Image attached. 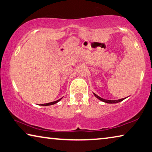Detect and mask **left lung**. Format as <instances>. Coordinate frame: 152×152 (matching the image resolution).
<instances>
[{
    "instance_id": "8db88e82",
    "label": "left lung",
    "mask_w": 152,
    "mask_h": 152,
    "mask_svg": "<svg viewBox=\"0 0 152 152\" xmlns=\"http://www.w3.org/2000/svg\"><path fill=\"white\" fill-rule=\"evenodd\" d=\"M93 94H94V95L95 96V97H96L99 100H101V101L104 102H106V103H109V104L118 103V102H120L121 101H122V100H124L126 99V98H124V99H118V100H107V99H102V98L96 94L95 93H93Z\"/></svg>"
}]
</instances>
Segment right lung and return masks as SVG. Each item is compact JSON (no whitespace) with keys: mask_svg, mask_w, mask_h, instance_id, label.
<instances>
[{"mask_svg":"<svg viewBox=\"0 0 152 152\" xmlns=\"http://www.w3.org/2000/svg\"><path fill=\"white\" fill-rule=\"evenodd\" d=\"M62 99V98L61 99H60L59 100H56V101H53V102H49V103H45V104H41V106H50V105H52V104H56V103H57V102H58L60 101V100Z\"/></svg>","mask_w":152,"mask_h":152,"instance_id":"right-lung-1","label":"right lung"}]
</instances>
